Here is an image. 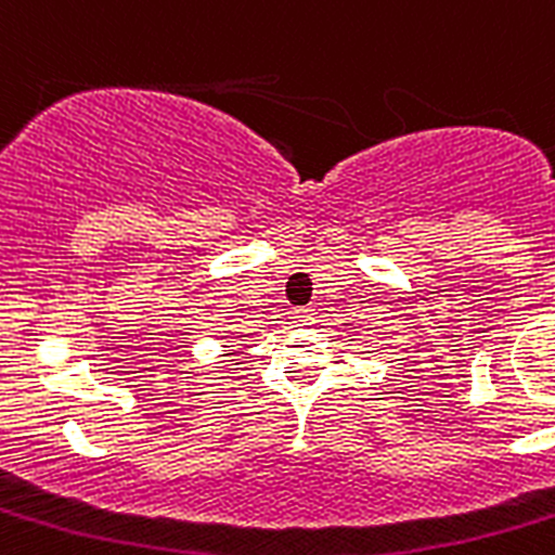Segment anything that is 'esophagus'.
Wrapping results in <instances>:
<instances>
[{
    "mask_svg": "<svg viewBox=\"0 0 555 555\" xmlns=\"http://www.w3.org/2000/svg\"><path fill=\"white\" fill-rule=\"evenodd\" d=\"M295 320H298L300 325H311V320H314V309H295Z\"/></svg>",
    "mask_w": 555,
    "mask_h": 555,
    "instance_id": "34e87169",
    "label": "esophagus"
}]
</instances>
